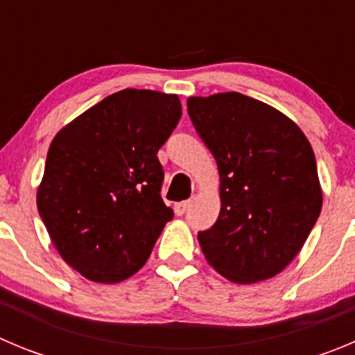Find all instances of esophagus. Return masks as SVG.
I'll return each instance as SVG.
<instances>
[{
  "instance_id": "obj_1",
  "label": "esophagus",
  "mask_w": 355,
  "mask_h": 355,
  "mask_svg": "<svg viewBox=\"0 0 355 355\" xmlns=\"http://www.w3.org/2000/svg\"><path fill=\"white\" fill-rule=\"evenodd\" d=\"M189 205H191V201H189V200L177 203V205H175V214H177V215H184L185 211H187Z\"/></svg>"
}]
</instances>
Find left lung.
Listing matches in <instances>:
<instances>
[{
    "label": "left lung",
    "mask_w": 355,
    "mask_h": 355,
    "mask_svg": "<svg viewBox=\"0 0 355 355\" xmlns=\"http://www.w3.org/2000/svg\"><path fill=\"white\" fill-rule=\"evenodd\" d=\"M187 112L220 175L217 223L198 233L205 259L236 284L275 277L322 208L312 145L291 119L240 92L189 98Z\"/></svg>",
    "instance_id": "1"
}]
</instances>
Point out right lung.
Listing matches in <instances>:
<instances>
[{"label":"right lung","mask_w":355,"mask_h":355,"mask_svg":"<svg viewBox=\"0 0 355 355\" xmlns=\"http://www.w3.org/2000/svg\"><path fill=\"white\" fill-rule=\"evenodd\" d=\"M182 117L177 94L124 89L55 135L36 205L62 259L115 284L150 256L173 210L161 198L157 150Z\"/></svg>","instance_id":"add662e5"}]
</instances>
